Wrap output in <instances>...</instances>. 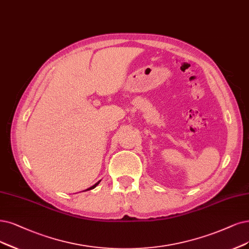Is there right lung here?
<instances>
[{
  "label": "right lung",
  "instance_id": "1",
  "mask_svg": "<svg viewBox=\"0 0 249 249\" xmlns=\"http://www.w3.org/2000/svg\"><path fill=\"white\" fill-rule=\"evenodd\" d=\"M98 183H99V181H98V182H96V183H95V185H94V186H92V187H90V188H89V189H87V190H86V191H88V190H92V189H94V188H95V187H96V186H97V185H98Z\"/></svg>",
  "mask_w": 249,
  "mask_h": 249
}]
</instances>
